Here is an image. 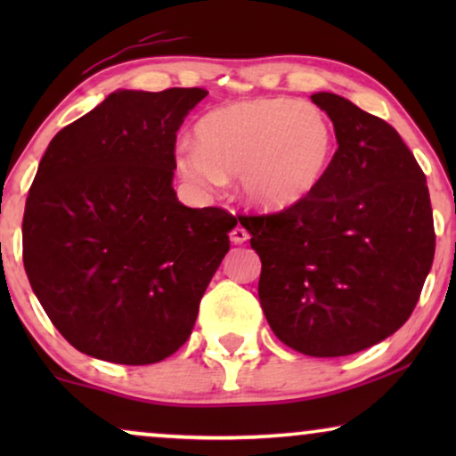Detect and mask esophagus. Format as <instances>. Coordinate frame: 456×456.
Listing matches in <instances>:
<instances>
[{"label":"esophagus","mask_w":456,"mask_h":456,"mask_svg":"<svg viewBox=\"0 0 456 456\" xmlns=\"http://www.w3.org/2000/svg\"><path fill=\"white\" fill-rule=\"evenodd\" d=\"M230 239H232L234 245H242V242L248 240V232L242 226H236L232 230V234H230Z\"/></svg>","instance_id":"esophagus-1"}]
</instances>
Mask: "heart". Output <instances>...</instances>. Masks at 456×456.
I'll return each mask as SVG.
<instances>
[{
  "instance_id": "heart-1",
  "label": "heart",
  "mask_w": 456,
  "mask_h": 456,
  "mask_svg": "<svg viewBox=\"0 0 456 456\" xmlns=\"http://www.w3.org/2000/svg\"><path fill=\"white\" fill-rule=\"evenodd\" d=\"M197 142H178V172L192 186L214 191L239 176L248 201L289 209L314 195L336 153L332 124L314 105L259 97L217 108L197 124Z\"/></svg>"
}]
</instances>
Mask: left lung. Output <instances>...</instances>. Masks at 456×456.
<instances>
[{
    "label": "left lung",
    "instance_id": "left-lung-1",
    "mask_svg": "<svg viewBox=\"0 0 456 456\" xmlns=\"http://www.w3.org/2000/svg\"><path fill=\"white\" fill-rule=\"evenodd\" d=\"M336 133L332 166L295 208L242 216L261 259L273 334L309 357H345L409 320L432 270V203L401 134L336 93L311 95Z\"/></svg>",
    "mask_w": 456,
    "mask_h": 456
}]
</instances>
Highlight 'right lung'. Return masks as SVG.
Masks as SVG:
<instances>
[{
	"label": "right lung",
	"instance_id": "obj_1",
	"mask_svg": "<svg viewBox=\"0 0 456 456\" xmlns=\"http://www.w3.org/2000/svg\"><path fill=\"white\" fill-rule=\"evenodd\" d=\"M205 89H118L49 142L22 220L41 307L89 357L164 361L184 345L236 217L178 201L176 133Z\"/></svg>",
	"mask_w": 456,
	"mask_h": 456
}]
</instances>
